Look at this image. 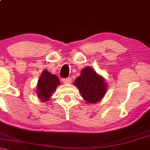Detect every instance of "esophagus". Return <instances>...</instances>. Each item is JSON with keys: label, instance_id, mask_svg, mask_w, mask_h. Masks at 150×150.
<instances>
[{"label": "esophagus", "instance_id": "esophagus-1", "mask_svg": "<svg viewBox=\"0 0 150 150\" xmlns=\"http://www.w3.org/2000/svg\"><path fill=\"white\" fill-rule=\"evenodd\" d=\"M62 81H63V82L64 84H70V82H71V79L70 78H66V79H63L62 80Z\"/></svg>", "mask_w": 150, "mask_h": 150}]
</instances>
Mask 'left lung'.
I'll list each match as a JSON object with an SVG mask.
<instances>
[{"mask_svg":"<svg viewBox=\"0 0 150 150\" xmlns=\"http://www.w3.org/2000/svg\"><path fill=\"white\" fill-rule=\"evenodd\" d=\"M73 84L88 104L99 102L107 92L108 85L104 77L90 66L81 70L80 75L75 79Z\"/></svg>","mask_w":150,"mask_h":150,"instance_id":"left-lung-1","label":"left lung"}]
</instances>
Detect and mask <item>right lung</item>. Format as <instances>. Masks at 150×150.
I'll return each instance as SVG.
<instances>
[{
    "instance_id": "right-lung-1",
    "label": "right lung",
    "mask_w": 150,
    "mask_h": 150,
    "mask_svg": "<svg viewBox=\"0 0 150 150\" xmlns=\"http://www.w3.org/2000/svg\"><path fill=\"white\" fill-rule=\"evenodd\" d=\"M61 85L59 79L56 75L51 74L47 70H44L38 80L37 85V95L42 102L50 100L51 94Z\"/></svg>"
}]
</instances>
